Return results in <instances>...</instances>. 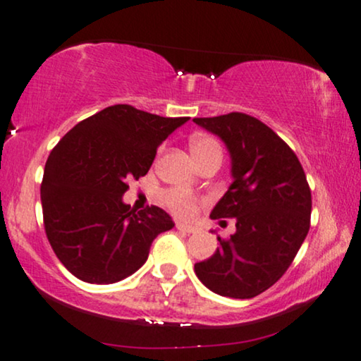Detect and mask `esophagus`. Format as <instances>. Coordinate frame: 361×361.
Masks as SVG:
<instances>
[{
	"label": "esophagus",
	"mask_w": 361,
	"mask_h": 361,
	"mask_svg": "<svg viewBox=\"0 0 361 361\" xmlns=\"http://www.w3.org/2000/svg\"><path fill=\"white\" fill-rule=\"evenodd\" d=\"M176 228L180 231H185V233H196V231H198V226L186 225V223H181V221H176Z\"/></svg>",
	"instance_id": "esophagus-1"
}]
</instances>
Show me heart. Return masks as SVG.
Returning <instances> with one entry per match:
<instances>
[{"label":"heart","mask_w":361,"mask_h":361,"mask_svg":"<svg viewBox=\"0 0 361 361\" xmlns=\"http://www.w3.org/2000/svg\"><path fill=\"white\" fill-rule=\"evenodd\" d=\"M190 149L193 153V158L198 159L203 154L209 152H221L220 145L216 140L209 138V136H195L190 141ZM163 202L171 212H175L180 216H191L196 209V202L188 191L181 188H171L163 195Z\"/></svg>","instance_id":"heart-1"}]
</instances>
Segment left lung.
Returning <instances> with one entry per match:
<instances>
[{
	"instance_id": "1",
	"label": "left lung",
	"mask_w": 361,
	"mask_h": 361,
	"mask_svg": "<svg viewBox=\"0 0 361 361\" xmlns=\"http://www.w3.org/2000/svg\"><path fill=\"white\" fill-rule=\"evenodd\" d=\"M193 121L220 136L231 154L233 183L209 216L236 218V233L218 238L216 252L195 273L214 293L253 298L285 275L307 238V175L293 149L258 118L233 111Z\"/></svg>"
}]
</instances>
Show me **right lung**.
Listing matches in <instances>:
<instances>
[{"label": "right lung", "instance_id": "obj_1", "mask_svg": "<svg viewBox=\"0 0 361 361\" xmlns=\"http://www.w3.org/2000/svg\"><path fill=\"white\" fill-rule=\"evenodd\" d=\"M186 121L115 104L80 121L51 149L41 181L43 223L71 275L98 285L120 281L147 262L153 240L175 226L161 208L136 213L121 196Z\"/></svg>", "mask_w": 361, "mask_h": 361}]
</instances>
